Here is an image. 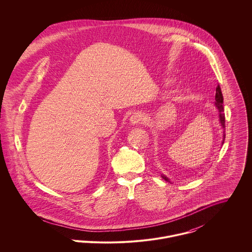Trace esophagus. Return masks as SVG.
I'll return each instance as SVG.
<instances>
[{"mask_svg":"<svg viewBox=\"0 0 252 252\" xmlns=\"http://www.w3.org/2000/svg\"><path fill=\"white\" fill-rule=\"evenodd\" d=\"M144 119V115L141 112H135L131 117H130V122L132 124H138L141 123V121Z\"/></svg>","mask_w":252,"mask_h":252,"instance_id":"1","label":"esophagus"}]
</instances>
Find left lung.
Segmentation results:
<instances>
[{"mask_svg": "<svg viewBox=\"0 0 252 252\" xmlns=\"http://www.w3.org/2000/svg\"><path fill=\"white\" fill-rule=\"evenodd\" d=\"M216 106L218 111H219V121H220V124H221V127L222 129L224 130L225 129V114H224V109H223V96H222V92H221V89H220V86L218 85L216 87ZM225 131H223V141H222V144H224V140H225ZM161 177L166 180V181H169L170 180L165 177L164 175H161Z\"/></svg>", "mask_w": 252, "mask_h": 252, "instance_id": "8db88e82", "label": "left lung"}]
</instances>
